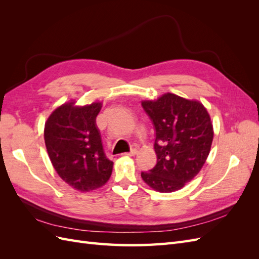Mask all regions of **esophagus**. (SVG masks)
I'll return each mask as SVG.
<instances>
[{
	"mask_svg": "<svg viewBox=\"0 0 259 259\" xmlns=\"http://www.w3.org/2000/svg\"><path fill=\"white\" fill-rule=\"evenodd\" d=\"M137 154V150L136 149H132V150L130 152H125L123 153V155H127V156H134Z\"/></svg>",
	"mask_w": 259,
	"mask_h": 259,
	"instance_id": "1",
	"label": "esophagus"
}]
</instances>
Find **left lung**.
<instances>
[{
  "label": "left lung",
  "mask_w": 259,
  "mask_h": 259,
  "mask_svg": "<svg viewBox=\"0 0 259 259\" xmlns=\"http://www.w3.org/2000/svg\"><path fill=\"white\" fill-rule=\"evenodd\" d=\"M155 131V166L142 171L144 182L159 192L182 189L198 175L207 159L213 125L201 103L175 94L142 103Z\"/></svg>",
  "instance_id": "1"
}]
</instances>
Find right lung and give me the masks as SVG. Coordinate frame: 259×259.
I'll list each match as a JSON object with an SVG mask.
<instances>
[{
    "label": "right lung",
    "instance_id": "1",
    "mask_svg": "<svg viewBox=\"0 0 259 259\" xmlns=\"http://www.w3.org/2000/svg\"><path fill=\"white\" fill-rule=\"evenodd\" d=\"M100 103L74 107L68 103L57 108L45 123L44 139L55 170L79 191L104 186L112 173L113 162L104 151L96 116Z\"/></svg>",
    "mask_w": 259,
    "mask_h": 259
}]
</instances>
